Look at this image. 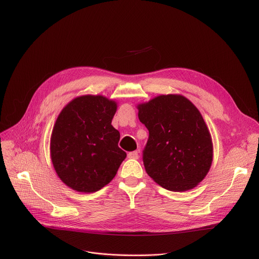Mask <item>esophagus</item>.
<instances>
[{"instance_id": "1", "label": "esophagus", "mask_w": 259, "mask_h": 259, "mask_svg": "<svg viewBox=\"0 0 259 259\" xmlns=\"http://www.w3.org/2000/svg\"><path fill=\"white\" fill-rule=\"evenodd\" d=\"M128 157L129 158H133V159H138L139 158V152L138 151H132L128 153Z\"/></svg>"}]
</instances>
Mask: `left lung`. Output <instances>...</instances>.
<instances>
[{"instance_id":"1","label":"left lung","mask_w":259,"mask_h":259,"mask_svg":"<svg viewBox=\"0 0 259 259\" xmlns=\"http://www.w3.org/2000/svg\"><path fill=\"white\" fill-rule=\"evenodd\" d=\"M138 109L149 130L143 154L148 175L170 191L195 188L213 160L211 134L198 109L181 94L158 95Z\"/></svg>"}]
</instances>
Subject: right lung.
I'll use <instances>...</instances> for the list:
<instances>
[{"label": "right lung", "instance_id": "right-lung-1", "mask_svg": "<svg viewBox=\"0 0 259 259\" xmlns=\"http://www.w3.org/2000/svg\"><path fill=\"white\" fill-rule=\"evenodd\" d=\"M117 103L103 95H80L60 112L50 138V156L61 181L93 193L110 183L127 156L111 125Z\"/></svg>", "mask_w": 259, "mask_h": 259}]
</instances>
